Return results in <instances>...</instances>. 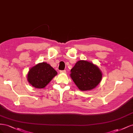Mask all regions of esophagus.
<instances>
[{
	"mask_svg": "<svg viewBox=\"0 0 133 133\" xmlns=\"http://www.w3.org/2000/svg\"><path fill=\"white\" fill-rule=\"evenodd\" d=\"M66 73V70H60V73H61V74H64V73Z\"/></svg>",
	"mask_w": 133,
	"mask_h": 133,
	"instance_id": "obj_1",
	"label": "esophagus"
}]
</instances>
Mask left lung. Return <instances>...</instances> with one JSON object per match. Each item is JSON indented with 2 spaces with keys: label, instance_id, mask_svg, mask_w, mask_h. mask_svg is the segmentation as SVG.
Segmentation results:
<instances>
[{
  "label": "left lung",
  "instance_id": "1",
  "mask_svg": "<svg viewBox=\"0 0 133 133\" xmlns=\"http://www.w3.org/2000/svg\"><path fill=\"white\" fill-rule=\"evenodd\" d=\"M71 79L81 91H89L97 86L102 79V72L92 62L79 60L70 70Z\"/></svg>",
  "mask_w": 133,
  "mask_h": 133
}]
</instances>
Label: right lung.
I'll list each match as a JSON object with an SVG mask.
<instances>
[{"instance_id": "add662e5", "label": "right lung", "mask_w": 133, "mask_h": 133, "mask_svg": "<svg viewBox=\"0 0 133 133\" xmlns=\"http://www.w3.org/2000/svg\"><path fill=\"white\" fill-rule=\"evenodd\" d=\"M57 75V71L49 64L40 63L29 69L27 74V80L33 87L43 89Z\"/></svg>"}]
</instances>
